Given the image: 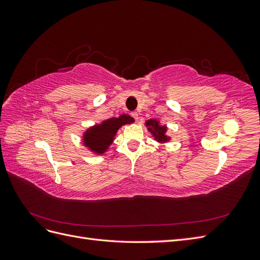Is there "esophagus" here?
<instances>
[{"label": "esophagus", "instance_id": "esophagus-1", "mask_svg": "<svg viewBox=\"0 0 260 260\" xmlns=\"http://www.w3.org/2000/svg\"><path fill=\"white\" fill-rule=\"evenodd\" d=\"M131 116H132L133 118H135L136 120H138V118H139V114H138L137 112H132V113H131Z\"/></svg>", "mask_w": 260, "mask_h": 260}]
</instances>
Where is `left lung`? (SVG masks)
Here are the masks:
<instances>
[{
  "label": "left lung",
  "mask_w": 260,
  "mask_h": 260,
  "mask_svg": "<svg viewBox=\"0 0 260 260\" xmlns=\"http://www.w3.org/2000/svg\"><path fill=\"white\" fill-rule=\"evenodd\" d=\"M145 125L148 132L152 133L154 140L158 143H166L170 141V137L166 135L167 127L166 125H161L159 120L157 119H149L145 121Z\"/></svg>",
  "instance_id": "obj_1"
}]
</instances>
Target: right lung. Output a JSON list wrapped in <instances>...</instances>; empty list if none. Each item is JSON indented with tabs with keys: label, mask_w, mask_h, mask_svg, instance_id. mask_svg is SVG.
<instances>
[{
	"label": "right lung",
	"mask_w": 260,
	"mask_h": 260,
	"mask_svg": "<svg viewBox=\"0 0 260 260\" xmlns=\"http://www.w3.org/2000/svg\"><path fill=\"white\" fill-rule=\"evenodd\" d=\"M132 122H135V119L127 114L120 115L118 118H109L103 120L83 132L82 143L95 155L104 154L114 142L118 130L122 125Z\"/></svg>",
	"instance_id": "add662e5"
}]
</instances>
